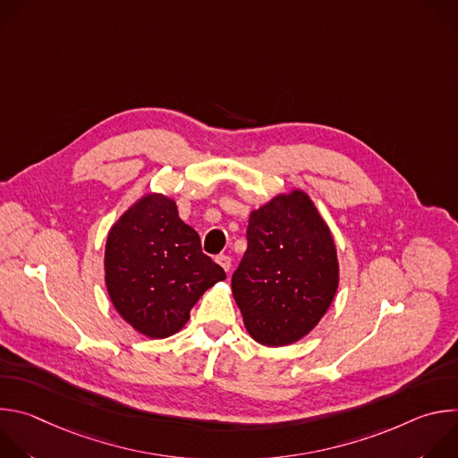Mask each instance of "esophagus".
<instances>
[{
	"label": "esophagus",
	"instance_id": "34e87169",
	"mask_svg": "<svg viewBox=\"0 0 458 458\" xmlns=\"http://www.w3.org/2000/svg\"><path fill=\"white\" fill-rule=\"evenodd\" d=\"M216 263L225 270V272H230L232 268V259L228 255H217L216 257Z\"/></svg>",
	"mask_w": 458,
	"mask_h": 458
}]
</instances>
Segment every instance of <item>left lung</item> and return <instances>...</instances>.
I'll use <instances>...</instances> for the list:
<instances>
[{"label": "left lung", "instance_id": "obj_1", "mask_svg": "<svg viewBox=\"0 0 458 458\" xmlns=\"http://www.w3.org/2000/svg\"><path fill=\"white\" fill-rule=\"evenodd\" d=\"M248 250L232 293L248 335L281 348L306 337L339 290L337 246L328 223L301 188L250 212Z\"/></svg>", "mask_w": 458, "mask_h": 458}]
</instances>
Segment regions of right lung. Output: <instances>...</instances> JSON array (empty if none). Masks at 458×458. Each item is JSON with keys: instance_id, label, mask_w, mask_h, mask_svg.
Masks as SVG:
<instances>
[{"instance_id": "obj_1", "label": "right lung", "mask_w": 458, "mask_h": 458, "mask_svg": "<svg viewBox=\"0 0 458 458\" xmlns=\"http://www.w3.org/2000/svg\"><path fill=\"white\" fill-rule=\"evenodd\" d=\"M103 267L115 311L150 339L182 330L193 304L226 279L181 221L175 199L159 191L141 195L110 226Z\"/></svg>"}]
</instances>
